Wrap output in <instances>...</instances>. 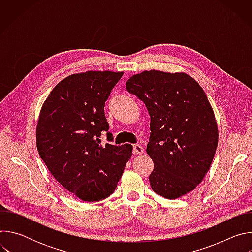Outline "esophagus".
Instances as JSON below:
<instances>
[{
    "instance_id": "34e87169",
    "label": "esophagus",
    "mask_w": 252,
    "mask_h": 252,
    "mask_svg": "<svg viewBox=\"0 0 252 252\" xmlns=\"http://www.w3.org/2000/svg\"><path fill=\"white\" fill-rule=\"evenodd\" d=\"M143 153V148L138 145V143H135V145H133L132 147V154L133 155H140Z\"/></svg>"
}]
</instances>
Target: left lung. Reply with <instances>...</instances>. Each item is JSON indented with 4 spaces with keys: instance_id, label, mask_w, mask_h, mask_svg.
Segmentation results:
<instances>
[{
    "instance_id": "1",
    "label": "left lung",
    "mask_w": 252,
    "mask_h": 252,
    "mask_svg": "<svg viewBox=\"0 0 252 252\" xmlns=\"http://www.w3.org/2000/svg\"><path fill=\"white\" fill-rule=\"evenodd\" d=\"M151 117L147 153L154 161L153 190L174 199L193 190L212 162L218 125L207 96L190 76L145 70L126 82Z\"/></svg>"
}]
</instances>
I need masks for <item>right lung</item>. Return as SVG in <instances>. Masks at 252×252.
I'll use <instances>...</instances> for the list:
<instances>
[{
    "label": "right lung",
    "mask_w": 252,
    "mask_h": 252,
    "mask_svg": "<svg viewBox=\"0 0 252 252\" xmlns=\"http://www.w3.org/2000/svg\"><path fill=\"white\" fill-rule=\"evenodd\" d=\"M124 73L87 71L61 81L41 110L37 148L57 181L85 201H99L116 189L132 147L100 145L101 131L113 141L104 103Z\"/></svg>",
    "instance_id": "obj_1"
}]
</instances>
